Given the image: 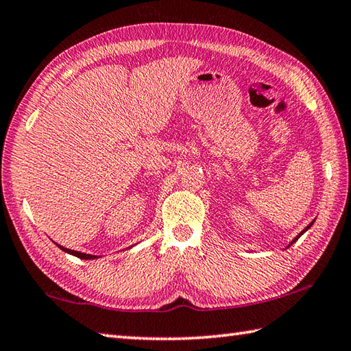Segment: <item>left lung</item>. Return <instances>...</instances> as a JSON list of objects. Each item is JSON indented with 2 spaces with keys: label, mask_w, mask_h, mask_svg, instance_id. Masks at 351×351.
<instances>
[{
  "label": "left lung",
  "mask_w": 351,
  "mask_h": 351,
  "mask_svg": "<svg viewBox=\"0 0 351 351\" xmlns=\"http://www.w3.org/2000/svg\"><path fill=\"white\" fill-rule=\"evenodd\" d=\"M312 224H313V221H312V223H311V224H309V226H307V227H306V228H304V230H303V232H302V233H300V234H297V236H295V238H294V239H292V242H291V244H289V245H292V244H294V242H295V241H297V239H298V238H300V236H302V234H303V233H304V232H306V230H309V228H311V227H312Z\"/></svg>",
  "instance_id": "obj_1"
}]
</instances>
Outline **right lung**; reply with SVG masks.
<instances>
[{
    "instance_id": "1",
    "label": "right lung",
    "mask_w": 351,
    "mask_h": 351,
    "mask_svg": "<svg viewBox=\"0 0 351 351\" xmlns=\"http://www.w3.org/2000/svg\"><path fill=\"white\" fill-rule=\"evenodd\" d=\"M57 247H59L62 252H65V253H69V254H73V256H75V257H80V259H97L98 256H94V254H86V253H80V252H75V250H69V248H65V247H62V245H59L57 244Z\"/></svg>"
}]
</instances>
